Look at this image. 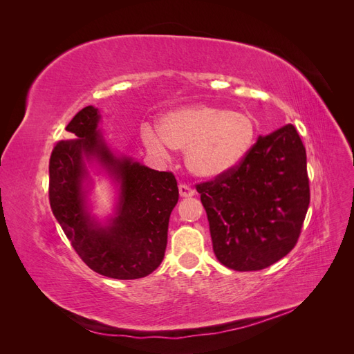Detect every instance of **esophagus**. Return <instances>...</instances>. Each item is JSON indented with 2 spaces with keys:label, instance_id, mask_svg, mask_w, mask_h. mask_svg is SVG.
<instances>
[{
  "label": "esophagus",
  "instance_id": "34e87169",
  "mask_svg": "<svg viewBox=\"0 0 354 354\" xmlns=\"http://www.w3.org/2000/svg\"><path fill=\"white\" fill-rule=\"evenodd\" d=\"M178 190H180V196H183V198H190L195 195V190L187 185H178Z\"/></svg>",
  "mask_w": 354,
  "mask_h": 354
}]
</instances>
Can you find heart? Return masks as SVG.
Here are the masks:
<instances>
[{
  "instance_id": "1",
  "label": "heart",
  "mask_w": 354,
  "mask_h": 354,
  "mask_svg": "<svg viewBox=\"0 0 354 354\" xmlns=\"http://www.w3.org/2000/svg\"><path fill=\"white\" fill-rule=\"evenodd\" d=\"M257 138V122L250 113L209 104H195L165 113L159 130L145 125L142 140L151 153L168 158L171 147L186 151L192 174L216 178L239 167Z\"/></svg>"
}]
</instances>
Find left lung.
<instances>
[{
    "instance_id": "left-lung-1",
    "label": "left lung",
    "mask_w": 354,
    "mask_h": 354,
    "mask_svg": "<svg viewBox=\"0 0 354 354\" xmlns=\"http://www.w3.org/2000/svg\"><path fill=\"white\" fill-rule=\"evenodd\" d=\"M217 260L261 270L291 251L310 203L306 147L292 124L259 137L243 162L196 185Z\"/></svg>"
}]
</instances>
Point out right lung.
<instances>
[{"instance_id": "right-lung-1", "label": "right lung", "mask_w": 354, "mask_h": 354, "mask_svg": "<svg viewBox=\"0 0 354 354\" xmlns=\"http://www.w3.org/2000/svg\"><path fill=\"white\" fill-rule=\"evenodd\" d=\"M99 121L94 106L81 109L66 127L69 140H60L53 149L50 205L73 250L91 270L112 279H138L162 263L169 216L178 201L177 180L173 173L116 158L97 130ZM85 158H97L120 181L117 216L104 228L84 209Z\"/></svg>"}]
</instances>
